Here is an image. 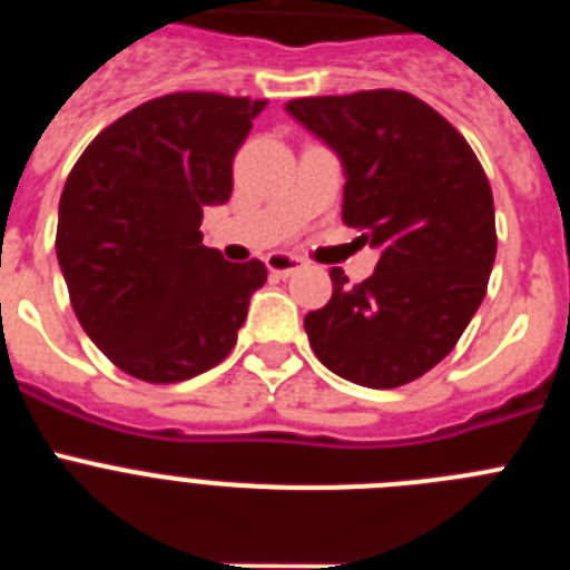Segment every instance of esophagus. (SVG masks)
<instances>
[{"label": "esophagus", "mask_w": 570, "mask_h": 570, "mask_svg": "<svg viewBox=\"0 0 570 570\" xmlns=\"http://www.w3.org/2000/svg\"><path fill=\"white\" fill-rule=\"evenodd\" d=\"M265 265H268V271L274 276H288L302 268V259L294 254H268L265 256Z\"/></svg>", "instance_id": "34e87169"}]
</instances>
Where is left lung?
<instances>
[{
  "instance_id": "obj_1",
  "label": "left lung",
  "mask_w": 570,
  "mask_h": 570,
  "mask_svg": "<svg viewBox=\"0 0 570 570\" xmlns=\"http://www.w3.org/2000/svg\"><path fill=\"white\" fill-rule=\"evenodd\" d=\"M342 156V223L382 250L351 285L331 268L325 308L305 316L311 347L336 376L365 387L420 380L460 342L497 256L493 194L465 136L407 90L291 99Z\"/></svg>"
}]
</instances>
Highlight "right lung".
Segmentation results:
<instances>
[{
  "mask_svg": "<svg viewBox=\"0 0 570 570\" xmlns=\"http://www.w3.org/2000/svg\"><path fill=\"white\" fill-rule=\"evenodd\" d=\"M268 99L179 90L128 110L82 150L59 199L57 256L85 334L119 371L190 380L225 360L265 285L259 259L203 245L234 156Z\"/></svg>",
  "mask_w": 570,
  "mask_h": 570,
  "instance_id": "obj_1",
  "label": "right lung"
}]
</instances>
